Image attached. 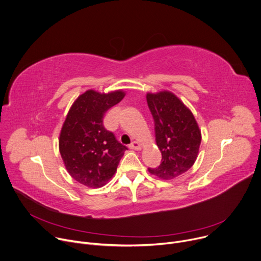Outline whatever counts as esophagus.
Returning <instances> with one entry per match:
<instances>
[{
  "label": "esophagus",
  "instance_id": "esophagus-1",
  "mask_svg": "<svg viewBox=\"0 0 261 261\" xmlns=\"http://www.w3.org/2000/svg\"><path fill=\"white\" fill-rule=\"evenodd\" d=\"M130 148H132V150H140V148H141V144H140V142L134 140V141L130 144Z\"/></svg>",
  "mask_w": 261,
  "mask_h": 261
}]
</instances>
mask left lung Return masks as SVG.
<instances>
[{
	"mask_svg": "<svg viewBox=\"0 0 261 261\" xmlns=\"http://www.w3.org/2000/svg\"><path fill=\"white\" fill-rule=\"evenodd\" d=\"M146 101L155 121L156 143L161 164L148 172L162 179L189 170L197 159L201 132L192 111L169 91L147 93Z\"/></svg>",
	"mask_w": 261,
	"mask_h": 261,
	"instance_id": "8db88e82",
	"label": "left lung"
}]
</instances>
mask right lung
I'll list each match as a JSON object with an SVG mask.
<instances>
[{"label":"right lung","instance_id":"add662e5","mask_svg":"<svg viewBox=\"0 0 261 261\" xmlns=\"http://www.w3.org/2000/svg\"><path fill=\"white\" fill-rule=\"evenodd\" d=\"M122 90L99 93L88 90L74 101L59 138L68 173L89 188H100L114 176L127 146L103 126L106 111L124 97Z\"/></svg>","mask_w":261,"mask_h":261}]
</instances>
